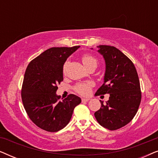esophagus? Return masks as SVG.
<instances>
[{
    "label": "esophagus",
    "instance_id": "34e87169",
    "mask_svg": "<svg viewBox=\"0 0 158 158\" xmlns=\"http://www.w3.org/2000/svg\"><path fill=\"white\" fill-rule=\"evenodd\" d=\"M81 101L82 102H87V101H90V98H82Z\"/></svg>",
    "mask_w": 158,
    "mask_h": 158
}]
</instances>
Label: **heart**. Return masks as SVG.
<instances>
[{
  "mask_svg": "<svg viewBox=\"0 0 158 158\" xmlns=\"http://www.w3.org/2000/svg\"><path fill=\"white\" fill-rule=\"evenodd\" d=\"M81 60L85 67L87 69H89L91 67H97L98 61L96 58L90 54H83L81 56ZM68 62L66 61L63 65V72H65L67 65H68ZM94 85L91 82H86V83H79L75 85L74 89L77 94L82 96H87L90 94L91 88Z\"/></svg>",
  "mask_w": 158,
  "mask_h": 158,
  "instance_id": "obj_1",
  "label": "heart"
}]
</instances>
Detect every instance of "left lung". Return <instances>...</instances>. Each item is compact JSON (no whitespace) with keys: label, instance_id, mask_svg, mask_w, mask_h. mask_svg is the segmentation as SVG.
<instances>
[{"label":"left lung","instance_id":"8db88e82","mask_svg":"<svg viewBox=\"0 0 158 158\" xmlns=\"http://www.w3.org/2000/svg\"><path fill=\"white\" fill-rule=\"evenodd\" d=\"M98 52L104 57V83L96 95L110 94L106 103L94 115L101 126L116 130L129 124L137 114L142 98L139 77L135 64L115 47L99 45Z\"/></svg>","mask_w":158,"mask_h":158}]
</instances>
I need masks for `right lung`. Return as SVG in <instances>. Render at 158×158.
<instances>
[{
	"label": "right lung",
	"mask_w": 158,
	"mask_h": 158,
	"mask_svg": "<svg viewBox=\"0 0 158 158\" xmlns=\"http://www.w3.org/2000/svg\"><path fill=\"white\" fill-rule=\"evenodd\" d=\"M80 46L52 47L28 64L21 88V99L30 119L43 130L56 132L63 129L81 103L78 96L70 94L63 101L56 95L63 81V64Z\"/></svg>",
	"instance_id": "right-lung-1"
}]
</instances>
